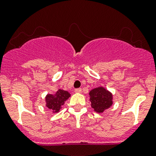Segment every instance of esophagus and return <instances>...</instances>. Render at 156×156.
I'll return each mask as SVG.
<instances>
[{"mask_svg": "<svg viewBox=\"0 0 156 156\" xmlns=\"http://www.w3.org/2000/svg\"><path fill=\"white\" fill-rule=\"evenodd\" d=\"M75 93H81V88H77L75 90Z\"/></svg>", "mask_w": 156, "mask_h": 156, "instance_id": "obj_1", "label": "esophagus"}]
</instances>
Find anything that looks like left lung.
Wrapping results in <instances>:
<instances>
[{
    "label": "left lung",
    "instance_id": "8db88e82",
    "mask_svg": "<svg viewBox=\"0 0 156 156\" xmlns=\"http://www.w3.org/2000/svg\"><path fill=\"white\" fill-rule=\"evenodd\" d=\"M89 95L91 106L97 112H103L112 104V94L103 87L93 89Z\"/></svg>",
    "mask_w": 156,
    "mask_h": 156
}]
</instances>
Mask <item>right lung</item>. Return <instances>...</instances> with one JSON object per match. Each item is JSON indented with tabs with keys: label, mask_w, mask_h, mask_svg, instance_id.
<instances>
[{
	"label": "right lung",
	"mask_w": 156,
	"mask_h": 156,
	"mask_svg": "<svg viewBox=\"0 0 156 156\" xmlns=\"http://www.w3.org/2000/svg\"><path fill=\"white\" fill-rule=\"evenodd\" d=\"M69 97L70 94L63 90H59L55 94H48L46 97L47 107L52 110L53 112H58Z\"/></svg>",
	"instance_id": "add662e5"
}]
</instances>
